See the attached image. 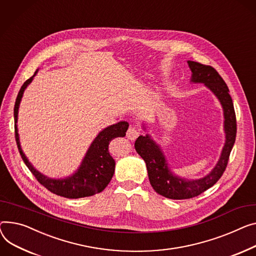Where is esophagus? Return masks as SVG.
I'll list each match as a JSON object with an SVG mask.
<instances>
[{
	"label": "esophagus",
	"instance_id": "34e87169",
	"mask_svg": "<svg viewBox=\"0 0 256 256\" xmlns=\"http://www.w3.org/2000/svg\"><path fill=\"white\" fill-rule=\"evenodd\" d=\"M139 134H140V130H139L137 128H134V126L128 128V132H126V137H128V139H130V140H132V141L137 139V138L139 137Z\"/></svg>",
	"mask_w": 256,
	"mask_h": 256
}]
</instances>
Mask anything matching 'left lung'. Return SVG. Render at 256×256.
Here are the masks:
<instances>
[{
	"mask_svg": "<svg viewBox=\"0 0 256 256\" xmlns=\"http://www.w3.org/2000/svg\"><path fill=\"white\" fill-rule=\"evenodd\" d=\"M192 70V82L204 83L217 96L224 115L226 143L219 160L212 171L204 178L196 180L183 179L170 170L160 147L149 134L140 136L134 142V149L146 162L151 186L158 194L172 200H186L198 196L212 187L226 171L230 151L236 141V120L232 100L224 80L211 66L188 60Z\"/></svg>",
	"mask_w": 256,
	"mask_h": 256,
	"instance_id": "obj_1",
	"label": "left lung"
}]
</instances>
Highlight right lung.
Wrapping results in <instances>:
<instances>
[{"instance_id": "obj_1", "label": "right lung", "mask_w": 256, "mask_h": 256, "mask_svg": "<svg viewBox=\"0 0 256 256\" xmlns=\"http://www.w3.org/2000/svg\"><path fill=\"white\" fill-rule=\"evenodd\" d=\"M37 72L38 70L35 72L34 76H32L24 83L18 94H17L14 105L15 140L22 160L24 162L32 174L36 177V179L45 188L58 196L68 198H79L90 196L103 192L111 181L115 168V160L112 158L108 151L109 143L114 138L124 137L126 132L128 128V124L126 122H120L100 132L96 138L90 146L79 168L72 176L66 177L64 179H51L44 176L30 164V162L24 156V153L20 147L18 130H17L16 124L18 108L24 92L28 85L32 82V78L35 77Z\"/></svg>"}]
</instances>
